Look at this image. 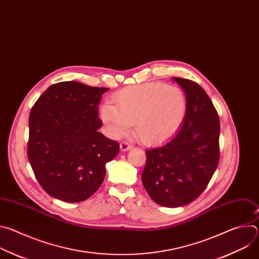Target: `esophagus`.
<instances>
[{
  "label": "esophagus",
  "instance_id": "obj_1",
  "mask_svg": "<svg viewBox=\"0 0 259 259\" xmlns=\"http://www.w3.org/2000/svg\"><path fill=\"white\" fill-rule=\"evenodd\" d=\"M120 149H121V151L126 152V151L132 149V144L129 143L127 140H124V141H122V142L120 143Z\"/></svg>",
  "mask_w": 259,
  "mask_h": 259
}]
</instances>
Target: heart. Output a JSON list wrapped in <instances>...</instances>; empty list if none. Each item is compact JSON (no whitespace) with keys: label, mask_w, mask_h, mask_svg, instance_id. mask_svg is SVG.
Instances as JSON below:
<instances>
[{"label":"heart","mask_w":259,"mask_h":259,"mask_svg":"<svg viewBox=\"0 0 259 259\" xmlns=\"http://www.w3.org/2000/svg\"><path fill=\"white\" fill-rule=\"evenodd\" d=\"M114 104L106 102L100 117L114 135L127 133L136 123L139 138L150 144L170 138L179 129L187 113V98L174 86L146 83L119 91Z\"/></svg>","instance_id":"heart-1"}]
</instances>
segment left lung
<instances>
[{"label": "left lung", "mask_w": 259, "mask_h": 259, "mask_svg": "<svg viewBox=\"0 0 259 259\" xmlns=\"http://www.w3.org/2000/svg\"><path fill=\"white\" fill-rule=\"evenodd\" d=\"M174 80L187 95L186 117L171 139L145 151L141 175L152 200L171 208L190 204L204 192L220 158V122L211 99L194 81Z\"/></svg>", "instance_id": "left-lung-1"}]
</instances>
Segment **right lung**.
Segmentation results:
<instances>
[{"instance_id": "add662e5", "label": "right lung", "mask_w": 259, "mask_h": 259, "mask_svg": "<svg viewBox=\"0 0 259 259\" xmlns=\"http://www.w3.org/2000/svg\"><path fill=\"white\" fill-rule=\"evenodd\" d=\"M107 90L60 82L31 107L27 158L51 197L68 203L87 200L101 186L105 164L119 154V143L98 132V103Z\"/></svg>"}]
</instances>
